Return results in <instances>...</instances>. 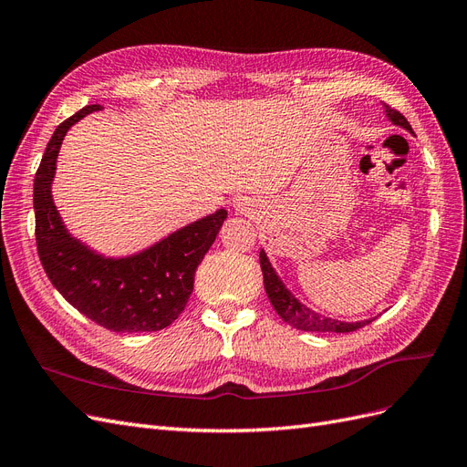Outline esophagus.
Returning a JSON list of instances; mask_svg holds the SVG:
<instances>
[{
	"mask_svg": "<svg viewBox=\"0 0 467 467\" xmlns=\"http://www.w3.org/2000/svg\"><path fill=\"white\" fill-rule=\"evenodd\" d=\"M242 210H245V208H242Z\"/></svg>",
	"mask_w": 467,
	"mask_h": 467,
	"instance_id": "1",
	"label": "esophagus"
}]
</instances>
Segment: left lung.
Listing matches in <instances>:
<instances>
[{
	"label": "left lung",
	"mask_w": 467,
	"mask_h": 467,
	"mask_svg": "<svg viewBox=\"0 0 467 467\" xmlns=\"http://www.w3.org/2000/svg\"><path fill=\"white\" fill-rule=\"evenodd\" d=\"M386 109V115L388 119L401 126V129L413 132L411 124L407 122V119L401 115L400 110L391 109L389 105L384 103ZM259 261H261V271H263V282H265V290L268 300H271L275 312L285 319L288 325L296 329H302V331H331V333H350V331H357L364 325H368L374 319H364V321H357V323H347V321H338V319H331V317H323L312 309L306 307L302 302H298L292 296V292L285 286V282L278 278V275L275 273V268L268 261L266 253L261 249L259 253Z\"/></svg>",
	"instance_id": "obj_1"
}]
</instances>
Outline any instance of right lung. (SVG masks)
I'll return each mask as SVG.
<instances>
[{
  "mask_svg": "<svg viewBox=\"0 0 467 467\" xmlns=\"http://www.w3.org/2000/svg\"><path fill=\"white\" fill-rule=\"evenodd\" d=\"M93 110H101V105L83 107L54 130L36 169L33 204L38 257L54 288L97 325L115 333L160 331L185 309L196 266L214 244L228 212L220 208L122 259L99 255L69 235L50 191L56 158L69 126Z\"/></svg>",
  "mask_w": 467,
  "mask_h": 467,
  "instance_id": "add662e5",
  "label": "right lung"
}]
</instances>
